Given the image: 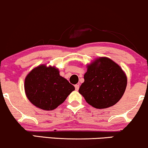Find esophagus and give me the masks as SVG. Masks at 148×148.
I'll return each mask as SVG.
<instances>
[{
  "mask_svg": "<svg viewBox=\"0 0 148 148\" xmlns=\"http://www.w3.org/2000/svg\"><path fill=\"white\" fill-rule=\"evenodd\" d=\"M79 85H75V89L76 91H78V89H79Z\"/></svg>",
  "mask_w": 148,
  "mask_h": 148,
  "instance_id": "1",
  "label": "esophagus"
}]
</instances>
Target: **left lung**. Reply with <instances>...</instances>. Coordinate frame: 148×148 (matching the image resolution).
<instances>
[{"label": "left lung", "instance_id": "left-lung-1", "mask_svg": "<svg viewBox=\"0 0 148 148\" xmlns=\"http://www.w3.org/2000/svg\"><path fill=\"white\" fill-rule=\"evenodd\" d=\"M85 81L79 92L96 108H106L118 102L126 90L127 76L119 65L108 57L97 58L87 65Z\"/></svg>", "mask_w": 148, "mask_h": 148}]
</instances>
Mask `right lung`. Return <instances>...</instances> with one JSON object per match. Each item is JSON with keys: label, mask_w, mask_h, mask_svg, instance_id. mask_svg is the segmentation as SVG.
<instances>
[{"label": "right lung", "mask_w": 148, "mask_h": 148, "mask_svg": "<svg viewBox=\"0 0 148 148\" xmlns=\"http://www.w3.org/2000/svg\"><path fill=\"white\" fill-rule=\"evenodd\" d=\"M24 85L30 102L45 111L58 107L75 89L68 80L60 76L59 69L46 64L33 68L26 76Z\"/></svg>", "instance_id": "obj_1"}]
</instances>
